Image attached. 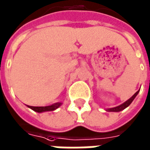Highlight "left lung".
<instances>
[{
    "label": "left lung",
    "mask_w": 150,
    "mask_h": 150,
    "mask_svg": "<svg viewBox=\"0 0 150 150\" xmlns=\"http://www.w3.org/2000/svg\"><path fill=\"white\" fill-rule=\"evenodd\" d=\"M139 90H138V91L135 93L133 96L131 97V98H129L127 101H126L125 103H123L122 104L119 105V106H117V107H115V108H108L106 111H108V112H121V111H122V110H124L125 108H126L128 106H130V104H131V103L133 102V100L135 99V98L137 96V94L139 93Z\"/></svg>",
    "instance_id": "obj_1"
}]
</instances>
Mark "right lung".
I'll use <instances>...</instances> for the list:
<instances>
[{"instance_id": "right-lung-1", "label": "right lung", "mask_w": 150, "mask_h": 150, "mask_svg": "<svg viewBox=\"0 0 150 150\" xmlns=\"http://www.w3.org/2000/svg\"><path fill=\"white\" fill-rule=\"evenodd\" d=\"M62 103H53L52 105L50 106H47V107H33V106H28L29 108H31L36 112H51V111H54V110L57 109L59 107H61Z\"/></svg>"}]
</instances>
